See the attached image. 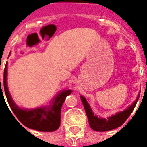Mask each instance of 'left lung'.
Masks as SVG:
<instances>
[{
  "label": "left lung",
  "mask_w": 147,
  "mask_h": 147,
  "mask_svg": "<svg viewBox=\"0 0 147 147\" xmlns=\"http://www.w3.org/2000/svg\"><path fill=\"white\" fill-rule=\"evenodd\" d=\"M138 98H139V96L137 97V100L125 111L119 112L117 114L113 115L107 119H105L98 118L97 116H94L86 99L83 96H81V100L82 101L84 107H85L90 127L92 130H95V131H99V132H105V131L113 130V129L121 127L127 120L129 116L133 112L135 106L137 105Z\"/></svg>",
  "instance_id": "left-lung-1"
}]
</instances>
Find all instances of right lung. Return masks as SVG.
<instances>
[{"instance_id":"obj_1","label":"right lung","mask_w":147,"mask_h":147,"mask_svg":"<svg viewBox=\"0 0 147 147\" xmlns=\"http://www.w3.org/2000/svg\"><path fill=\"white\" fill-rule=\"evenodd\" d=\"M7 63H6L4 71H3V88H4L6 98L8 101V104L17 119L24 126H26V127L31 128L33 130L42 131V132H53L57 130L60 126L61 107L67 95L71 93V90L63 91L60 94H58L56 98L53 100V105H50L47 108V107H40V108L33 110L21 109L17 107V105H15V103L13 101L9 91H8L7 85ZM0 91L2 92L1 88Z\"/></svg>"}]
</instances>
